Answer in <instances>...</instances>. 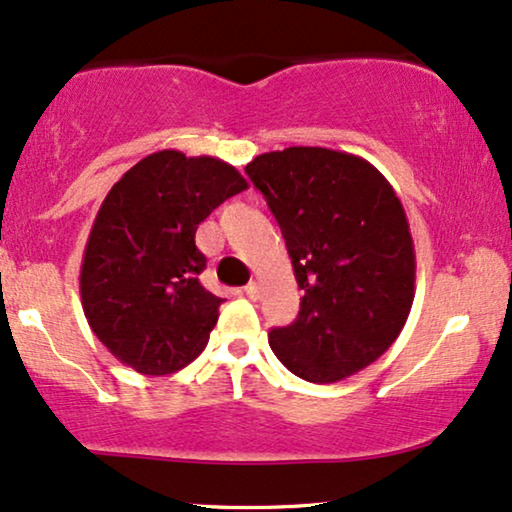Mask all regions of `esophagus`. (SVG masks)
I'll return each instance as SVG.
<instances>
[{"label": "esophagus", "mask_w": 512, "mask_h": 512, "mask_svg": "<svg viewBox=\"0 0 512 512\" xmlns=\"http://www.w3.org/2000/svg\"><path fill=\"white\" fill-rule=\"evenodd\" d=\"M245 295H248L250 300H257V297H260V286H257V281H250L248 286H245Z\"/></svg>", "instance_id": "1"}]
</instances>
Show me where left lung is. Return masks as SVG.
<instances>
[{"mask_svg": "<svg viewBox=\"0 0 512 512\" xmlns=\"http://www.w3.org/2000/svg\"><path fill=\"white\" fill-rule=\"evenodd\" d=\"M274 212L304 295L269 331L290 373L338 383L383 357L409 319L416 252L401 200L359 155L290 146L245 165Z\"/></svg>", "mask_w": 512, "mask_h": 512, "instance_id": "obj_1", "label": "left lung"}]
</instances>
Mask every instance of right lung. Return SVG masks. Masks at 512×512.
<instances>
[{
	"instance_id": "1",
	"label": "right lung",
	"mask_w": 512,
	"mask_h": 512,
	"mask_svg": "<svg viewBox=\"0 0 512 512\" xmlns=\"http://www.w3.org/2000/svg\"><path fill=\"white\" fill-rule=\"evenodd\" d=\"M248 189L234 165L158 151L103 198L80 269L82 309L96 338L144 375L177 373L203 352L222 297L200 286L196 229Z\"/></svg>"
}]
</instances>
